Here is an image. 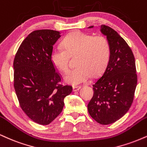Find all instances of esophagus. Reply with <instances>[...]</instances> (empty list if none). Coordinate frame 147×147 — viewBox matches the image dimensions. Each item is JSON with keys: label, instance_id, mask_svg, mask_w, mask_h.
Returning <instances> with one entry per match:
<instances>
[{"label": "esophagus", "instance_id": "1", "mask_svg": "<svg viewBox=\"0 0 147 147\" xmlns=\"http://www.w3.org/2000/svg\"><path fill=\"white\" fill-rule=\"evenodd\" d=\"M81 88L80 86H74L73 87V91H78Z\"/></svg>", "mask_w": 147, "mask_h": 147}]
</instances>
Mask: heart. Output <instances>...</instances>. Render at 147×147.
<instances>
[{"mask_svg": "<svg viewBox=\"0 0 147 147\" xmlns=\"http://www.w3.org/2000/svg\"><path fill=\"white\" fill-rule=\"evenodd\" d=\"M111 48L103 36H93L83 32H75L63 39L62 45H55L51 52V60L63 73L69 70V55H78L76 68L65 76L68 83L76 85L87 81L91 74L96 76L104 70L110 58Z\"/></svg>", "mask_w": 147, "mask_h": 147, "instance_id": "b5f03b06", "label": "heart"}]
</instances>
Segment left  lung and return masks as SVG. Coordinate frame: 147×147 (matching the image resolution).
I'll list each match as a JSON object with an SVG mask.
<instances>
[{"instance_id": "1", "label": "left lung", "mask_w": 147, "mask_h": 147, "mask_svg": "<svg viewBox=\"0 0 147 147\" xmlns=\"http://www.w3.org/2000/svg\"><path fill=\"white\" fill-rule=\"evenodd\" d=\"M100 31L107 36L111 53L104 73L93 84L94 96L87 108L91 118L106 125L118 120L129 111L138 77L134 53L125 40L109 26L101 25Z\"/></svg>"}]
</instances>
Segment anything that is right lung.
I'll list each match as a JSON object with an SVG mask.
<instances>
[{
  "instance_id": "add662e5",
  "label": "right lung",
  "mask_w": 147,
  "mask_h": 147,
  "mask_svg": "<svg viewBox=\"0 0 147 147\" xmlns=\"http://www.w3.org/2000/svg\"><path fill=\"white\" fill-rule=\"evenodd\" d=\"M60 37L57 31H34L22 41L13 60V87L19 104L39 125H49L61 113L64 99L72 91L71 86L60 84L62 77L50 57Z\"/></svg>"
}]
</instances>
